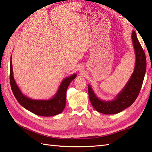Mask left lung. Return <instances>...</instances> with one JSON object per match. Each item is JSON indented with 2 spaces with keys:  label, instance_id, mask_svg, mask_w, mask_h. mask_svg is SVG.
Returning a JSON list of instances; mask_svg holds the SVG:
<instances>
[{
  "label": "left lung",
  "instance_id": "obj_1",
  "mask_svg": "<svg viewBox=\"0 0 152 152\" xmlns=\"http://www.w3.org/2000/svg\"><path fill=\"white\" fill-rule=\"evenodd\" d=\"M131 38L136 56L134 71L127 83L114 99L104 101L99 99L92 87L88 85L89 97L91 104L96 111L102 114H115L123 111L133 104L140 93L146 70V59L134 31L132 33Z\"/></svg>",
  "mask_w": 152,
  "mask_h": 152
}]
</instances>
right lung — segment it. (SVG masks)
I'll list each match as a JSON object with an SVG mask.
<instances>
[{"label":"right lung","instance_id":"1","mask_svg":"<svg viewBox=\"0 0 152 152\" xmlns=\"http://www.w3.org/2000/svg\"><path fill=\"white\" fill-rule=\"evenodd\" d=\"M77 74L74 73L64 78L53 97L49 99H33L28 97L21 92L16 83L13 74L12 56L10 57V80L12 92L15 99L23 107L33 114L49 117L60 114L66 106V90L70 82L76 78Z\"/></svg>","mask_w":152,"mask_h":152}]
</instances>
